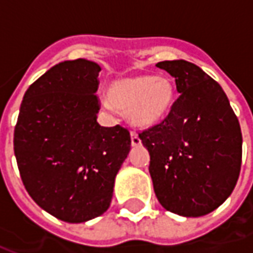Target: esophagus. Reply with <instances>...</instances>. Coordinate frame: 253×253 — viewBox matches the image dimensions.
Listing matches in <instances>:
<instances>
[{
  "instance_id": "esophagus-1",
  "label": "esophagus",
  "mask_w": 253,
  "mask_h": 253,
  "mask_svg": "<svg viewBox=\"0 0 253 253\" xmlns=\"http://www.w3.org/2000/svg\"><path fill=\"white\" fill-rule=\"evenodd\" d=\"M131 145L132 146H138V145H141V139H139V137H138L137 134L134 131H131Z\"/></svg>"
}]
</instances>
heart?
Returning a JSON list of instances; mask_svg holds the SVG:
<instances>
[{
  "label": "heart",
  "mask_w": 253,
  "mask_h": 253,
  "mask_svg": "<svg viewBox=\"0 0 253 253\" xmlns=\"http://www.w3.org/2000/svg\"><path fill=\"white\" fill-rule=\"evenodd\" d=\"M111 105L126 111L137 127H152L169 114L175 100V85L164 76L141 74L115 80L107 88Z\"/></svg>",
  "instance_id": "b5f03b06"
}]
</instances>
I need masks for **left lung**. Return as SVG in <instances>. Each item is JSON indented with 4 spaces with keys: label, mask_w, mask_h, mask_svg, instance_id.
<instances>
[{
    "label": "left lung",
    "mask_w": 253,
    "mask_h": 253,
    "mask_svg": "<svg viewBox=\"0 0 253 253\" xmlns=\"http://www.w3.org/2000/svg\"><path fill=\"white\" fill-rule=\"evenodd\" d=\"M180 93L164 121L138 134L150 154L149 172L165 210L202 217L226 201L241 169L243 135L221 85L183 59L156 65Z\"/></svg>",
    "instance_id": "1"
}]
</instances>
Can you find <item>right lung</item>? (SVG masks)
<instances>
[{
	"mask_svg": "<svg viewBox=\"0 0 253 253\" xmlns=\"http://www.w3.org/2000/svg\"><path fill=\"white\" fill-rule=\"evenodd\" d=\"M100 70L83 58L52 66L27 89L14 127L25 190L65 222H85L108 210L131 148L127 128L97 123Z\"/></svg>",
	"mask_w": 253,
	"mask_h": 253,
	"instance_id": "add662e5",
	"label": "right lung"
}]
</instances>
